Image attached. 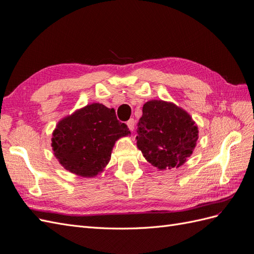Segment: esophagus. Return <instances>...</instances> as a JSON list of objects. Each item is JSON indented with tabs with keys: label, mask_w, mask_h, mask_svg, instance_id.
<instances>
[{
	"label": "esophagus",
	"mask_w": 254,
	"mask_h": 254,
	"mask_svg": "<svg viewBox=\"0 0 254 254\" xmlns=\"http://www.w3.org/2000/svg\"><path fill=\"white\" fill-rule=\"evenodd\" d=\"M127 126H128V128H129V130L132 131L133 129H134V126H135V122H134V120H133V119H130V120H129V121L127 122Z\"/></svg>",
	"instance_id": "obj_1"
}]
</instances>
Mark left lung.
Wrapping results in <instances>:
<instances>
[{
    "mask_svg": "<svg viewBox=\"0 0 254 254\" xmlns=\"http://www.w3.org/2000/svg\"><path fill=\"white\" fill-rule=\"evenodd\" d=\"M137 128V146L159 170L179 168L193 154L198 127L191 116L175 103L150 100L144 103Z\"/></svg>",
    "mask_w": 254,
    "mask_h": 254,
    "instance_id": "8db88e82",
    "label": "left lung"
}]
</instances>
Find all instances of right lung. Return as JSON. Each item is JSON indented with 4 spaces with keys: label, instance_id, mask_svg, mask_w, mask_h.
<instances>
[{
    "label": "right lung",
    "instance_id": "1",
    "mask_svg": "<svg viewBox=\"0 0 254 254\" xmlns=\"http://www.w3.org/2000/svg\"><path fill=\"white\" fill-rule=\"evenodd\" d=\"M129 134L130 130L116 119L114 109L90 103L58 122L52 147L64 169L94 178L109 164L115 142Z\"/></svg>",
    "mask_w": 254,
    "mask_h": 254
}]
</instances>
